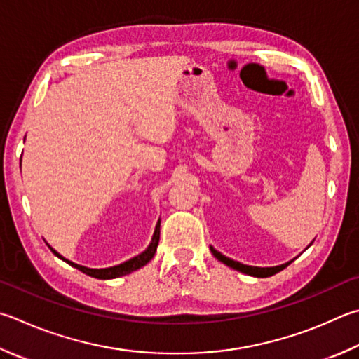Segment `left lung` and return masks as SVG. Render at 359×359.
<instances>
[{"label":"left lung","mask_w":359,"mask_h":359,"mask_svg":"<svg viewBox=\"0 0 359 359\" xmlns=\"http://www.w3.org/2000/svg\"><path fill=\"white\" fill-rule=\"evenodd\" d=\"M312 242H314V240H312ZM312 242L309 243V246L312 245ZM210 251H212L213 256L219 260V262H223L224 265L231 266V269L237 270V271H242V273H245V275H250V276H254V278H269V276L276 275V273L284 270L285 266L290 265L293 260L297 259V257H293L292 260H289V262L281 264V265H276V266H252V265H245L242 262H237V260H232L229 257L223 256V254L215 250L213 246H210Z\"/></svg>","instance_id":"left-lung-1"}]
</instances>
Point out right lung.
Listing matches in <instances>:
<instances>
[{
	"instance_id": "obj_1",
	"label": "right lung",
	"mask_w": 359,
	"mask_h": 359,
	"mask_svg": "<svg viewBox=\"0 0 359 359\" xmlns=\"http://www.w3.org/2000/svg\"><path fill=\"white\" fill-rule=\"evenodd\" d=\"M158 240H160V219H158L157 226H155L152 242L149 243V246L146 248L144 251L138 254V256L126 260V262H122L119 265H114V266H108V269H88V266L78 265L75 262H72V260L66 259L64 256H61V254L55 251L50 245H48V248L51 251H53L55 256H57L61 260H64V262H67L69 265L74 266V269L83 271L84 275L93 276V278H97V279H114V278H119V276H126V275H128V273H132L135 270L141 269V266H144L149 262V260H151L155 256V251H157V246H158Z\"/></svg>"
}]
</instances>
